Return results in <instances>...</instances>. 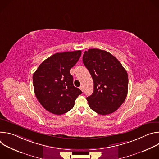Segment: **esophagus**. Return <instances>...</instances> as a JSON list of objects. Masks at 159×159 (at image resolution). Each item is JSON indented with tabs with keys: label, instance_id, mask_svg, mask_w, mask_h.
<instances>
[{
	"label": "esophagus",
	"instance_id": "34e87169",
	"mask_svg": "<svg viewBox=\"0 0 159 159\" xmlns=\"http://www.w3.org/2000/svg\"><path fill=\"white\" fill-rule=\"evenodd\" d=\"M79 89H80L82 90V91L83 92V90H84V89H83V86H80V87H79Z\"/></svg>",
	"mask_w": 159,
	"mask_h": 159
}]
</instances>
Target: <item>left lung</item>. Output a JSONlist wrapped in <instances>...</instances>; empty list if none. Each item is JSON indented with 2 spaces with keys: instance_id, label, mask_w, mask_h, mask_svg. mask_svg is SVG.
I'll return each instance as SVG.
<instances>
[{
  "instance_id": "8db88e82",
  "label": "left lung",
  "mask_w": 159,
  "mask_h": 159,
  "mask_svg": "<svg viewBox=\"0 0 159 159\" xmlns=\"http://www.w3.org/2000/svg\"><path fill=\"white\" fill-rule=\"evenodd\" d=\"M83 63L94 82L93 93L86 98L90 108L101 115L114 112L127 96L126 70L116 57L97 48L84 52Z\"/></svg>"
}]
</instances>
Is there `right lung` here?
Masks as SVG:
<instances>
[{
	"label": "right lung",
	"mask_w": 159,
	"mask_h": 159,
	"mask_svg": "<svg viewBox=\"0 0 159 159\" xmlns=\"http://www.w3.org/2000/svg\"><path fill=\"white\" fill-rule=\"evenodd\" d=\"M81 53L80 50L57 53L43 61L33 74L36 97L53 114L62 115L71 110L82 93L74 85L70 73Z\"/></svg>",
	"instance_id": "obj_1"
}]
</instances>
